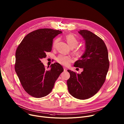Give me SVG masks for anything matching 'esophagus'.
I'll return each mask as SVG.
<instances>
[{"label":"esophagus","mask_w":124,"mask_h":124,"mask_svg":"<svg viewBox=\"0 0 124 124\" xmlns=\"http://www.w3.org/2000/svg\"><path fill=\"white\" fill-rule=\"evenodd\" d=\"M63 70H64V71H66L67 70V68H66V67H63Z\"/></svg>","instance_id":"obj_1"}]
</instances>
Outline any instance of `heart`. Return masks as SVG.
<instances>
[{
  "mask_svg": "<svg viewBox=\"0 0 124 124\" xmlns=\"http://www.w3.org/2000/svg\"><path fill=\"white\" fill-rule=\"evenodd\" d=\"M65 39L66 42L71 48H74V53L77 56H81L84 52V48L82 47L77 46L79 43L78 39L71 34H68L65 36ZM59 41V39H56L53 43V47L55 48ZM57 62L64 66H68L72 62V59L63 54H59L56 59Z\"/></svg>",
  "mask_w": 124,
  "mask_h": 124,
  "instance_id": "heart-1",
  "label": "heart"
}]
</instances>
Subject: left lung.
Listing matches in <instances>:
<instances>
[{"label":"left lung","mask_w":124,"mask_h":124,"mask_svg":"<svg viewBox=\"0 0 124 124\" xmlns=\"http://www.w3.org/2000/svg\"><path fill=\"white\" fill-rule=\"evenodd\" d=\"M78 32L85 40L86 50L74 66L83 68V71L77 74L68 70L70 78L67 85L72 96L83 100L91 98L100 90L106 79L109 61L107 47L100 37L87 30Z\"/></svg>","instance_id":"left-lung-1"}]
</instances>
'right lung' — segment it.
Returning a JSON list of instances; mask_svg holds the SVG:
<instances>
[{
    "label": "right lung",
    "mask_w": 124,
    "mask_h": 124,
    "mask_svg": "<svg viewBox=\"0 0 124 124\" xmlns=\"http://www.w3.org/2000/svg\"><path fill=\"white\" fill-rule=\"evenodd\" d=\"M62 33L50 29L35 30L23 38L16 50L15 71L23 89L33 97L40 98L49 94L63 71L59 63L46 69L40 61L51 51L53 39Z\"/></svg>",
    "instance_id": "obj_1"
}]
</instances>
